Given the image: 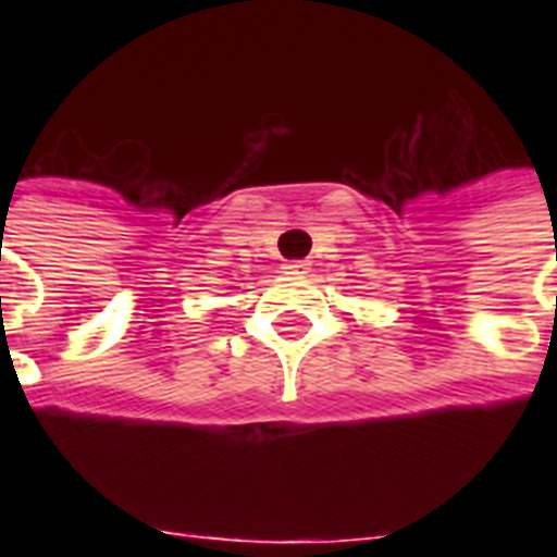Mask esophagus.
<instances>
[{
    "instance_id": "obj_1",
    "label": "esophagus",
    "mask_w": 557,
    "mask_h": 557,
    "mask_svg": "<svg viewBox=\"0 0 557 557\" xmlns=\"http://www.w3.org/2000/svg\"><path fill=\"white\" fill-rule=\"evenodd\" d=\"M283 269H286V274H295V277H300V274H306V271H309V262L288 260V262H283Z\"/></svg>"
}]
</instances>
